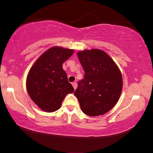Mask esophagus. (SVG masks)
I'll list each match as a JSON object with an SVG mask.
<instances>
[{
  "label": "esophagus",
  "instance_id": "esophagus-1",
  "mask_svg": "<svg viewBox=\"0 0 153 153\" xmlns=\"http://www.w3.org/2000/svg\"><path fill=\"white\" fill-rule=\"evenodd\" d=\"M72 86H73V87H74V90H76V89L77 88V84H76V82H74V83H72Z\"/></svg>",
  "mask_w": 153,
  "mask_h": 153
}]
</instances>
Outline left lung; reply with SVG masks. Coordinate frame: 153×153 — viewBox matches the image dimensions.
<instances>
[{
    "label": "left lung",
    "mask_w": 153,
    "mask_h": 153,
    "mask_svg": "<svg viewBox=\"0 0 153 153\" xmlns=\"http://www.w3.org/2000/svg\"><path fill=\"white\" fill-rule=\"evenodd\" d=\"M77 55L85 75L74 94L86 115H104L120 99L123 87L120 69L108 54L100 49L84 50Z\"/></svg>",
    "instance_id": "1"
}]
</instances>
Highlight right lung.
Returning <instances> with one entry per match:
<instances>
[{
	"instance_id": "right-lung-1",
	"label": "right lung",
	"mask_w": 153,
	"mask_h": 153,
	"mask_svg": "<svg viewBox=\"0 0 153 153\" xmlns=\"http://www.w3.org/2000/svg\"><path fill=\"white\" fill-rule=\"evenodd\" d=\"M74 53L73 49L54 46L40 55L31 67L26 79L27 91L42 111L58 110L65 96L74 92L63 69V63Z\"/></svg>"
}]
</instances>
